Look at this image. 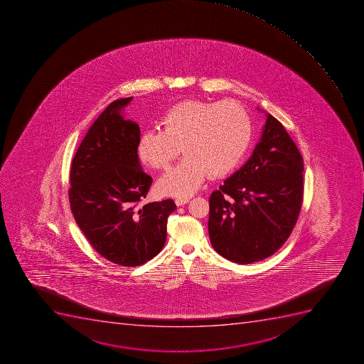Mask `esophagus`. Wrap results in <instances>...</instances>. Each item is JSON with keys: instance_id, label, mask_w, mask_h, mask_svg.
<instances>
[{"instance_id": "34e87169", "label": "esophagus", "mask_w": 364, "mask_h": 364, "mask_svg": "<svg viewBox=\"0 0 364 364\" xmlns=\"http://www.w3.org/2000/svg\"><path fill=\"white\" fill-rule=\"evenodd\" d=\"M189 200V197H180V198L175 199V203H176L177 206H182L186 205Z\"/></svg>"}]
</instances>
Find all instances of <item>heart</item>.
<instances>
[{
    "label": "heart",
    "instance_id": "obj_1",
    "mask_svg": "<svg viewBox=\"0 0 364 364\" xmlns=\"http://www.w3.org/2000/svg\"><path fill=\"white\" fill-rule=\"evenodd\" d=\"M161 131H146L139 154L149 167L167 169L178 154L184 158L158 181L168 196H188L210 177L224 176L240 165L250 149L253 122L235 101L189 100L173 105L160 120Z\"/></svg>",
    "mask_w": 364,
    "mask_h": 364
}]
</instances>
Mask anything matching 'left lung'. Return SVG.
I'll return each instance as SVG.
<instances>
[{"mask_svg":"<svg viewBox=\"0 0 364 364\" xmlns=\"http://www.w3.org/2000/svg\"><path fill=\"white\" fill-rule=\"evenodd\" d=\"M304 161L281 122L267 114L250 160L210 196L209 235L225 259L250 264L288 240L301 209Z\"/></svg>","mask_w":364,"mask_h":364,"instance_id":"obj_1","label":"left lung"}]
</instances>
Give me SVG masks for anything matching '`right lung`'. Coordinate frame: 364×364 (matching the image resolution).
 Segmentation results:
<instances>
[{"label": "right lung", "instance_id": "1", "mask_svg": "<svg viewBox=\"0 0 364 364\" xmlns=\"http://www.w3.org/2000/svg\"><path fill=\"white\" fill-rule=\"evenodd\" d=\"M132 97L112 102L89 127L70 167L68 190L76 224L100 255L136 267L161 252L173 199L140 205L152 186L138 159L140 129L124 119Z\"/></svg>", "mask_w": 364, "mask_h": 364}]
</instances>
